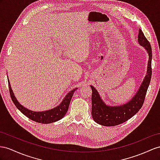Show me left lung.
Instances as JSON below:
<instances>
[{
    "label": "left lung",
    "mask_w": 160,
    "mask_h": 160,
    "mask_svg": "<svg viewBox=\"0 0 160 160\" xmlns=\"http://www.w3.org/2000/svg\"><path fill=\"white\" fill-rule=\"evenodd\" d=\"M138 41L141 46L144 47L149 54L147 74L143 80L140 88L134 97L128 103L118 107H110L106 105L101 99L99 93L92 86V116L97 124L105 126H113L122 124L130 119L142 108L145 101V95L152 74L151 59L152 50L149 42L140 29L138 32Z\"/></svg>",
    "instance_id": "left-lung-1"
}]
</instances>
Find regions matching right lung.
I'll use <instances>...</instances> for the list:
<instances>
[{
	"instance_id": "1",
	"label": "right lung",
	"mask_w": 160,
	"mask_h": 160,
	"mask_svg": "<svg viewBox=\"0 0 160 160\" xmlns=\"http://www.w3.org/2000/svg\"><path fill=\"white\" fill-rule=\"evenodd\" d=\"M8 83H9L10 96L12 101L13 102V103L16 106V108H17L23 115H25L29 118V119L38 123H41V124H50V123L58 121L61 120V118H63L68 112L69 105V103H70L73 92L76 91V89H73L71 92H69L66 95V97H65V99L63 100V101L61 102V103L59 106H57V108L46 112H36L28 109L24 108L21 104H19L18 100L16 99V98L15 97L13 91H12L9 82H8Z\"/></svg>"
}]
</instances>
